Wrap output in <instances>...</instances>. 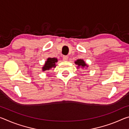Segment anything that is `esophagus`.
I'll use <instances>...</instances> for the list:
<instances>
[{"label":"esophagus","mask_w":129,"mask_h":129,"mask_svg":"<svg viewBox=\"0 0 129 129\" xmlns=\"http://www.w3.org/2000/svg\"><path fill=\"white\" fill-rule=\"evenodd\" d=\"M68 58V57L67 56H63L62 57V60L64 61H67Z\"/></svg>","instance_id":"obj_1"}]
</instances>
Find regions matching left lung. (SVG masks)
<instances>
[{
	"label": "left lung",
	"mask_w": 129,
	"mask_h": 129,
	"mask_svg": "<svg viewBox=\"0 0 129 129\" xmlns=\"http://www.w3.org/2000/svg\"><path fill=\"white\" fill-rule=\"evenodd\" d=\"M75 64L78 65V68H84L88 67V65L86 64V63L83 60L81 59H78L75 62Z\"/></svg>",
	"instance_id": "8db88e82"
}]
</instances>
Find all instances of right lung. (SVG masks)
Wrapping results in <instances>:
<instances>
[{"mask_svg":"<svg viewBox=\"0 0 129 129\" xmlns=\"http://www.w3.org/2000/svg\"><path fill=\"white\" fill-rule=\"evenodd\" d=\"M57 59L56 58H48L44 65L43 67V71H49L52 68H55L56 67V62H57Z\"/></svg>","mask_w":129,"mask_h":129,"instance_id":"add662e5","label":"right lung"}]
</instances>
